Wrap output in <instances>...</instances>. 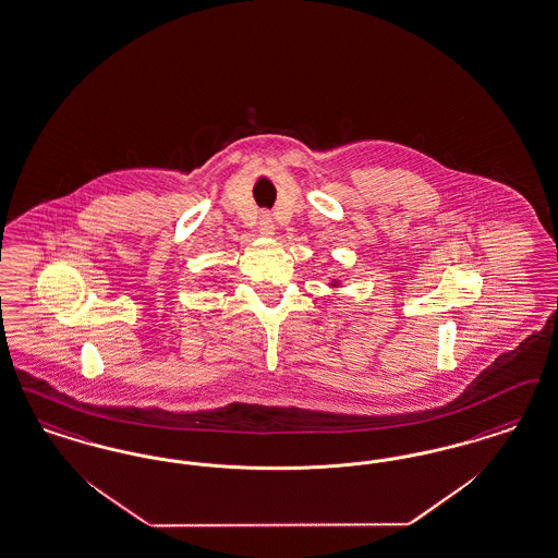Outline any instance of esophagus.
Returning <instances> with one entry per match:
<instances>
[{"instance_id":"1","label":"esophagus","mask_w":558,"mask_h":558,"mask_svg":"<svg viewBox=\"0 0 558 558\" xmlns=\"http://www.w3.org/2000/svg\"><path fill=\"white\" fill-rule=\"evenodd\" d=\"M257 230L262 236H271L274 234V220L269 214H262L259 222H257Z\"/></svg>"}]
</instances>
